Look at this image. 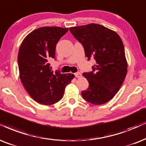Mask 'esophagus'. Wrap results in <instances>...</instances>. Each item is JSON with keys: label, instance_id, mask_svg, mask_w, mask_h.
Masks as SVG:
<instances>
[{"label": "esophagus", "instance_id": "34e87169", "mask_svg": "<svg viewBox=\"0 0 146 146\" xmlns=\"http://www.w3.org/2000/svg\"><path fill=\"white\" fill-rule=\"evenodd\" d=\"M75 77H77V78H80V77H82V74H81L79 72H77V73H75Z\"/></svg>", "mask_w": 146, "mask_h": 146}]
</instances>
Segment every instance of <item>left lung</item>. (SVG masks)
<instances>
[{"instance_id":"obj_1","label":"left lung","mask_w":146,"mask_h":146,"mask_svg":"<svg viewBox=\"0 0 146 146\" xmlns=\"http://www.w3.org/2000/svg\"><path fill=\"white\" fill-rule=\"evenodd\" d=\"M69 31L82 43L88 60L94 57L96 60L92 71L83 73L89 88L82 92V97L95 105L108 102L119 91L127 75L122 40L115 32L99 24L71 27Z\"/></svg>"}]
</instances>
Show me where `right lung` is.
I'll list each match as a JSON object with an SVG mask.
<instances>
[{
    "instance_id": "1",
    "label": "right lung",
    "mask_w": 146,
    "mask_h": 146,
    "mask_svg": "<svg viewBox=\"0 0 146 146\" xmlns=\"http://www.w3.org/2000/svg\"><path fill=\"white\" fill-rule=\"evenodd\" d=\"M69 30L60 27H42L24 38L18 53L19 77L29 96L37 102L51 105L63 97L64 89L75 75L50 69L57 42Z\"/></svg>"
}]
</instances>
